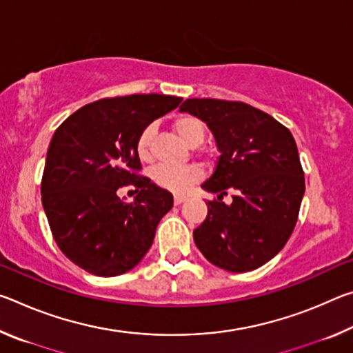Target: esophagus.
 I'll return each instance as SVG.
<instances>
[{
	"mask_svg": "<svg viewBox=\"0 0 353 353\" xmlns=\"http://www.w3.org/2000/svg\"><path fill=\"white\" fill-rule=\"evenodd\" d=\"M185 201H187V198H185V196H174V204H176V205L183 204Z\"/></svg>",
	"mask_w": 353,
	"mask_h": 353,
	"instance_id": "esophagus-1",
	"label": "esophagus"
}]
</instances>
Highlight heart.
I'll use <instances>...</instances> for the list:
<instances>
[{
	"mask_svg": "<svg viewBox=\"0 0 353 353\" xmlns=\"http://www.w3.org/2000/svg\"><path fill=\"white\" fill-rule=\"evenodd\" d=\"M179 137L188 146H198L205 139V124L193 115H179L172 121ZM155 129L152 124H146L135 139V154L140 162H149L152 157V140ZM149 179L159 188L171 191L174 194H185L187 191L202 179V170L198 165H187L176 168V166L157 165L149 171Z\"/></svg>",
	"mask_w": 353,
	"mask_h": 353,
	"instance_id": "obj_1",
	"label": "heart"
}]
</instances>
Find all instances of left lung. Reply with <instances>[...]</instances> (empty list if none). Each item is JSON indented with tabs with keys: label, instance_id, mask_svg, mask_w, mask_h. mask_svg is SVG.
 <instances>
[{
	"label": "left lung",
	"instance_id": "obj_1",
	"mask_svg": "<svg viewBox=\"0 0 353 353\" xmlns=\"http://www.w3.org/2000/svg\"><path fill=\"white\" fill-rule=\"evenodd\" d=\"M181 112L207 123L221 152L202 183L216 198L193 232L196 246L221 270L254 271L282 250L297 223L305 177L296 141L277 119L241 101L187 99Z\"/></svg>",
	"mask_w": 353,
	"mask_h": 353
}]
</instances>
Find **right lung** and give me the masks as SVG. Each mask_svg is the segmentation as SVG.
<instances>
[{
	"mask_svg": "<svg viewBox=\"0 0 353 353\" xmlns=\"http://www.w3.org/2000/svg\"><path fill=\"white\" fill-rule=\"evenodd\" d=\"M181 101L157 93L104 98L76 110L52 135L41 204L59 249L93 276H119L139 265L171 210L170 191L140 174L134 145L146 124ZM124 184L136 188L132 203L117 198Z\"/></svg>",
	"mask_w": 353,
	"mask_h": 353,
	"instance_id": "add662e5",
	"label": "right lung"
}]
</instances>
